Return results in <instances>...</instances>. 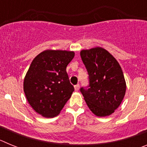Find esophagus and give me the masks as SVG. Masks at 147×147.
<instances>
[{
  "instance_id": "obj_1",
  "label": "esophagus",
  "mask_w": 147,
  "mask_h": 147,
  "mask_svg": "<svg viewBox=\"0 0 147 147\" xmlns=\"http://www.w3.org/2000/svg\"><path fill=\"white\" fill-rule=\"evenodd\" d=\"M74 89L76 91H78V90H79V89H80V85H79V84H77V85H74Z\"/></svg>"
}]
</instances>
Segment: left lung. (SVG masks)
I'll return each instance as SVG.
<instances>
[{"mask_svg":"<svg viewBox=\"0 0 147 147\" xmlns=\"http://www.w3.org/2000/svg\"><path fill=\"white\" fill-rule=\"evenodd\" d=\"M80 55L89 75V88H80L87 105L96 116L111 115L119 107L126 93L120 65L101 47L82 50Z\"/></svg>","mask_w":147,"mask_h":147,"instance_id":"left-lung-1","label":"left lung"}]
</instances>
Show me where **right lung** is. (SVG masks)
Masks as SVG:
<instances>
[{
  "mask_svg": "<svg viewBox=\"0 0 147 147\" xmlns=\"http://www.w3.org/2000/svg\"><path fill=\"white\" fill-rule=\"evenodd\" d=\"M74 51L45 50L33 59L23 82L29 105L40 115H59L74 91L66 67L74 57Z\"/></svg>",
  "mask_w": 147,
  "mask_h": 147,
  "instance_id": "1",
  "label": "right lung"
}]
</instances>
